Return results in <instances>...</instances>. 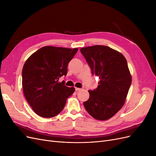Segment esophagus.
Returning <instances> with one entry per match:
<instances>
[{
  "mask_svg": "<svg viewBox=\"0 0 156 156\" xmlns=\"http://www.w3.org/2000/svg\"><path fill=\"white\" fill-rule=\"evenodd\" d=\"M81 90V88H75V91H76V92L79 91V90Z\"/></svg>",
  "mask_w": 156,
  "mask_h": 156,
  "instance_id": "34e87169",
  "label": "esophagus"
}]
</instances>
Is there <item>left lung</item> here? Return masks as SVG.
I'll return each mask as SVG.
<instances>
[{"label":"left lung","mask_w":156,"mask_h":156,"mask_svg":"<svg viewBox=\"0 0 156 156\" xmlns=\"http://www.w3.org/2000/svg\"><path fill=\"white\" fill-rule=\"evenodd\" d=\"M80 51L92 73L100 78L97 88L88 90L90 97L84 106L95 119H109L124 105L131 86L127 60L122 53L108 46L94 45Z\"/></svg>","instance_id":"1"}]
</instances>
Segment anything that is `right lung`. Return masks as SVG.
Returning a JSON list of instances; mask_svg holds the SVG:
<instances>
[{
	"label": "right lung",
	"instance_id": "add662e5",
	"mask_svg": "<svg viewBox=\"0 0 156 156\" xmlns=\"http://www.w3.org/2000/svg\"><path fill=\"white\" fill-rule=\"evenodd\" d=\"M77 51L45 46L27 60L22 70L23 93L37 115L51 118L58 115L75 92L74 87L65 86L58 79L66 75L68 63Z\"/></svg>",
	"mask_w": 156,
	"mask_h": 156
}]
</instances>
